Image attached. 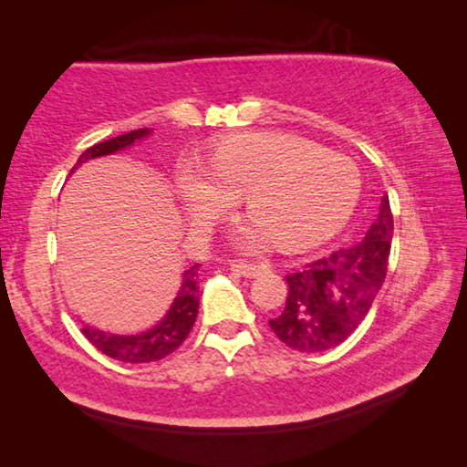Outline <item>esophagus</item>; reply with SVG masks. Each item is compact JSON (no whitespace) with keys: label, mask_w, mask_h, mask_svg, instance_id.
<instances>
[{"label":"esophagus","mask_w":467,"mask_h":467,"mask_svg":"<svg viewBox=\"0 0 467 467\" xmlns=\"http://www.w3.org/2000/svg\"><path fill=\"white\" fill-rule=\"evenodd\" d=\"M233 270L236 274L244 275V278H255L262 272L267 270V264H253V262H236L233 264Z\"/></svg>","instance_id":"34e87169"}]
</instances>
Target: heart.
<instances>
[{
    "instance_id": "heart-1",
    "label": "heart",
    "mask_w": 467,
    "mask_h": 467,
    "mask_svg": "<svg viewBox=\"0 0 467 467\" xmlns=\"http://www.w3.org/2000/svg\"><path fill=\"white\" fill-rule=\"evenodd\" d=\"M177 189L195 226L205 228L234 203L247 202V247L317 243L342 226L360 193V169L350 156L290 133H249L214 150L210 167L187 156L177 164Z\"/></svg>"
}]
</instances>
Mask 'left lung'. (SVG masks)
<instances>
[{"label": "left lung", "mask_w": 467, "mask_h": 467, "mask_svg": "<svg viewBox=\"0 0 467 467\" xmlns=\"http://www.w3.org/2000/svg\"><path fill=\"white\" fill-rule=\"evenodd\" d=\"M391 236L393 214L385 195L365 239L286 275V306L270 319L274 334L298 352H323L350 337L383 286Z\"/></svg>", "instance_id": "left-lung-1"}]
</instances>
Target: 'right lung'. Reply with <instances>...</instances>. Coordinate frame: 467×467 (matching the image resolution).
Here are the masks:
<instances>
[{
	"label": "right lung",
	"instance_id": "obj_1",
	"mask_svg": "<svg viewBox=\"0 0 467 467\" xmlns=\"http://www.w3.org/2000/svg\"><path fill=\"white\" fill-rule=\"evenodd\" d=\"M144 136H148V128L133 130L130 133H123V136H117V138L100 141V144H94L92 148L86 150L80 158H78L76 167H80L82 162L90 161V158L113 154L117 150L128 148L133 144V141ZM197 270H200V265L195 264L183 274L181 290L175 298V303H172V306L169 309L167 317L158 323L156 327L148 329L146 334L113 336L88 326L82 327V334L94 348H99V350L105 352L107 357L121 362H133V365H136V362H154L169 357V354L175 352L177 348L185 342V337L189 336V331H192L195 323L197 309H200Z\"/></svg>",
	"mask_w": 467,
	"mask_h": 467
}]
</instances>
